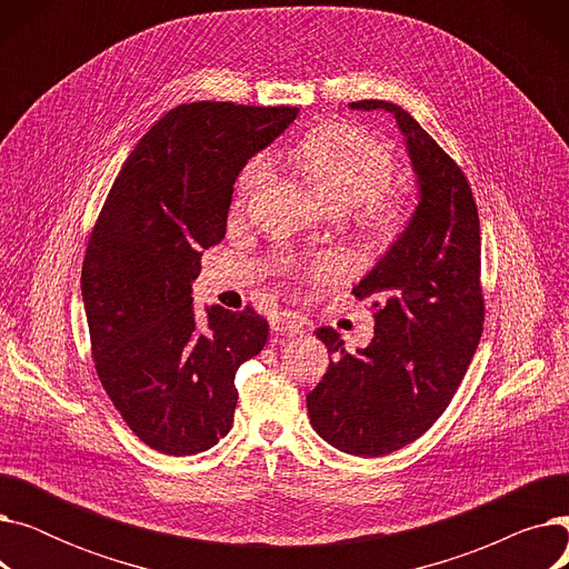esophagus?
Segmentation results:
<instances>
[{
    "label": "esophagus",
    "mask_w": 569,
    "mask_h": 569,
    "mask_svg": "<svg viewBox=\"0 0 569 569\" xmlns=\"http://www.w3.org/2000/svg\"><path fill=\"white\" fill-rule=\"evenodd\" d=\"M272 330L277 335H288V337L305 335V320L300 316H295V313L281 311L272 318Z\"/></svg>",
    "instance_id": "esophagus-1"
}]
</instances>
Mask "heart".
<instances>
[{
  "instance_id": "heart-1",
  "label": "heart",
  "mask_w": 569,
  "mask_h": 569,
  "mask_svg": "<svg viewBox=\"0 0 569 569\" xmlns=\"http://www.w3.org/2000/svg\"><path fill=\"white\" fill-rule=\"evenodd\" d=\"M297 152L337 212H348L360 204L362 226L378 237H390L406 223L408 198L387 189L397 170L395 152L387 142L352 124H332L302 140ZM269 166L272 159L267 152L256 154L239 174V193H253L267 179ZM330 269L332 262L327 258H316L309 264L311 274Z\"/></svg>"
}]
</instances>
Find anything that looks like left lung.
I'll return each mask as SVG.
<instances>
[{"mask_svg": "<svg viewBox=\"0 0 569 569\" xmlns=\"http://www.w3.org/2000/svg\"><path fill=\"white\" fill-rule=\"evenodd\" d=\"M350 108L395 114L420 179L408 228L352 288L371 300V343L348 352L332 327L316 330L335 360L307 397L311 425L337 450L371 459L427 433L457 395L485 325L482 237L463 170L401 106Z\"/></svg>", "mask_w": 569, "mask_h": 569, "instance_id": "8db88e82", "label": "left lung"}]
</instances>
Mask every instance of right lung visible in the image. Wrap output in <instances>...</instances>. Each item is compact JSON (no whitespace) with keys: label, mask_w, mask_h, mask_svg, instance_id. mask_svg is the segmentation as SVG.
I'll use <instances>...</instances> for the list:
<instances>
[{"label":"right lung","mask_w":569,"mask_h":569,"mask_svg":"<svg viewBox=\"0 0 569 569\" xmlns=\"http://www.w3.org/2000/svg\"><path fill=\"white\" fill-rule=\"evenodd\" d=\"M295 114L232 101L168 110L89 234L80 281L94 369L127 427L161 455L204 452L230 431L234 373L267 343L269 322L249 305L207 309L198 330L191 283L200 251L226 237L239 170Z\"/></svg>","instance_id":"1"}]
</instances>
